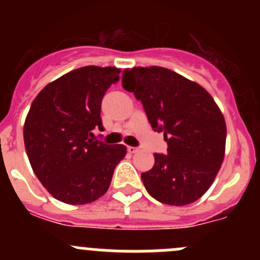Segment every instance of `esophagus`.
I'll list each match as a JSON object with an SVG mask.
<instances>
[{
    "label": "esophagus",
    "instance_id": "1",
    "mask_svg": "<svg viewBox=\"0 0 260 260\" xmlns=\"http://www.w3.org/2000/svg\"><path fill=\"white\" fill-rule=\"evenodd\" d=\"M127 149H128V152H129V153H136V152L138 151L137 147H132V146H128Z\"/></svg>",
    "mask_w": 260,
    "mask_h": 260
}]
</instances>
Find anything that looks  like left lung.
Instances as JSON below:
<instances>
[{
    "label": "left lung",
    "mask_w": 260,
    "mask_h": 260,
    "mask_svg": "<svg viewBox=\"0 0 260 260\" xmlns=\"http://www.w3.org/2000/svg\"><path fill=\"white\" fill-rule=\"evenodd\" d=\"M122 85L142 103L154 132H164L167 154L141 174L152 198L187 205L210 187L224 159L226 124L212 96L198 83L161 67L133 68Z\"/></svg>",
    "instance_id": "left-lung-1"
}]
</instances>
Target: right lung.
Masks as SVG:
<instances>
[{
  "label": "right lung",
  "mask_w": 260,
  "mask_h": 260,
  "mask_svg": "<svg viewBox=\"0 0 260 260\" xmlns=\"http://www.w3.org/2000/svg\"><path fill=\"white\" fill-rule=\"evenodd\" d=\"M114 67H83L48 84L32 102L23 140L34 172L56 200L72 205L91 203L106 193L123 145L93 138L104 131L102 99L119 80Z\"/></svg>",
  "instance_id": "1"
}]
</instances>
